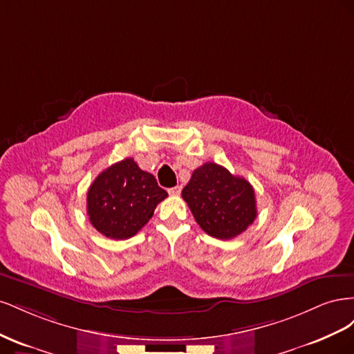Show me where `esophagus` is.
Wrapping results in <instances>:
<instances>
[{"mask_svg": "<svg viewBox=\"0 0 354 354\" xmlns=\"http://www.w3.org/2000/svg\"><path fill=\"white\" fill-rule=\"evenodd\" d=\"M180 192H181V187H180V186H176V187H171V189H168V194H169V195H173V196L180 195Z\"/></svg>", "mask_w": 354, "mask_h": 354, "instance_id": "esophagus-1", "label": "esophagus"}]
</instances>
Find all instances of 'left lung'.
Masks as SVG:
<instances>
[{"mask_svg": "<svg viewBox=\"0 0 354 354\" xmlns=\"http://www.w3.org/2000/svg\"><path fill=\"white\" fill-rule=\"evenodd\" d=\"M181 196L201 229L217 239L238 236L257 217L252 186L214 162L194 171Z\"/></svg>", "mask_w": 354, "mask_h": 354, "instance_id": "obj_1", "label": "left lung"}]
</instances>
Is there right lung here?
<instances>
[{"instance_id": "add662e5", "label": "right lung", "mask_w": 354, "mask_h": 354, "mask_svg": "<svg viewBox=\"0 0 354 354\" xmlns=\"http://www.w3.org/2000/svg\"><path fill=\"white\" fill-rule=\"evenodd\" d=\"M167 196L151 173L127 158L95 177L87 194V214L93 227L106 238L128 239L152 218Z\"/></svg>"}]
</instances>
